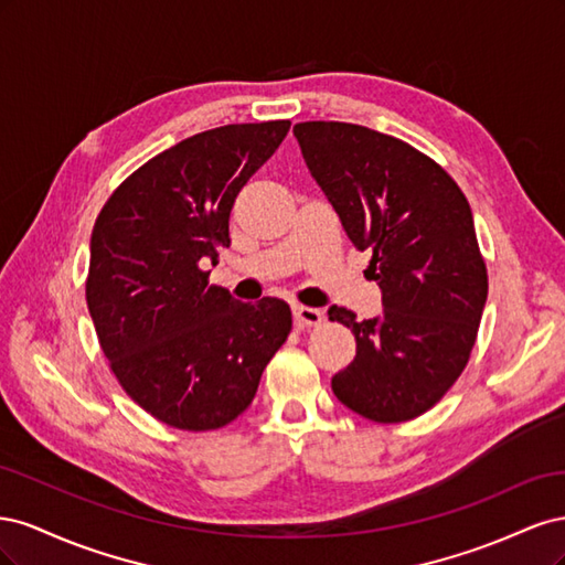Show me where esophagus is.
I'll return each mask as SVG.
<instances>
[{
	"mask_svg": "<svg viewBox=\"0 0 565 565\" xmlns=\"http://www.w3.org/2000/svg\"><path fill=\"white\" fill-rule=\"evenodd\" d=\"M292 313H295V322L299 324V328H313V324L322 322V311L320 309H311V306L295 303L292 306Z\"/></svg>",
	"mask_w": 565,
	"mask_h": 565,
	"instance_id": "esophagus-1",
	"label": "esophagus"
}]
</instances>
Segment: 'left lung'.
Masks as SVG:
<instances>
[{"instance_id": "1", "label": "left lung", "mask_w": 565, "mask_h": 565, "mask_svg": "<svg viewBox=\"0 0 565 565\" xmlns=\"http://www.w3.org/2000/svg\"><path fill=\"white\" fill-rule=\"evenodd\" d=\"M301 156L382 289V313L351 328L355 358L334 396L372 422H407L434 407L465 370L488 299L471 207L443 169L393 136L347 122L295 125Z\"/></svg>"}]
</instances>
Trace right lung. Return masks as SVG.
<instances>
[{
	"label": "right lung",
	"mask_w": 565,
	"mask_h": 565,
	"mask_svg": "<svg viewBox=\"0 0 565 565\" xmlns=\"http://www.w3.org/2000/svg\"><path fill=\"white\" fill-rule=\"evenodd\" d=\"M287 131L276 119L195 134L136 169L96 218L87 306L100 349L131 401L177 429L245 413L292 330L282 299L243 303L200 268L231 245L233 202Z\"/></svg>",
	"instance_id": "obj_1"
}]
</instances>
